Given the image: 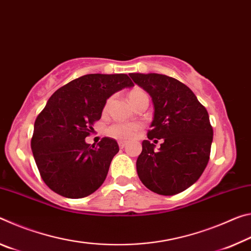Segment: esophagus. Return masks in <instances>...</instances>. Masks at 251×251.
<instances>
[{
  "label": "esophagus",
  "mask_w": 251,
  "mask_h": 251,
  "mask_svg": "<svg viewBox=\"0 0 251 251\" xmlns=\"http://www.w3.org/2000/svg\"><path fill=\"white\" fill-rule=\"evenodd\" d=\"M126 145H127V143L124 142V141H120V142H118V146H120V148H124Z\"/></svg>",
  "instance_id": "obj_1"
}]
</instances>
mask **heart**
I'll return each instance as SVG.
<instances>
[{"mask_svg":"<svg viewBox=\"0 0 251 251\" xmlns=\"http://www.w3.org/2000/svg\"><path fill=\"white\" fill-rule=\"evenodd\" d=\"M144 95H146V93L141 88H135V90L130 91L128 94L130 104L135 106ZM139 130H141V126L137 124H115L109 127L107 134L117 139H130L137 136Z\"/></svg>","mask_w":251,"mask_h":251,"instance_id":"obj_1","label":"heart"}]
</instances>
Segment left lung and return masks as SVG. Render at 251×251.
Listing matches in <instances>:
<instances>
[{
    "instance_id": "1",
    "label": "left lung",
    "mask_w": 251,
    "mask_h": 251,
    "mask_svg": "<svg viewBox=\"0 0 251 251\" xmlns=\"http://www.w3.org/2000/svg\"><path fill=\"white\" fill-rule=\"evenodd\" d=\"M129 76L151 95L155 108L148 139L136 161L139 179L164 196L184 192L198 180L209 160L214 130L207 109L176 78L156 73ZM158 139L163 143L155 151Z\"/></svg>"
}]
</instances>
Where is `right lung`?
Here are the masks:
<instances>
[{"instance_id": "1", "label": "right lung", "mask_w": 251, "mask_h": 251, "mask_svg": "<svg viewBox=\"0 0 251 251\" xmlns=\"http://www.w3.org/2000/svg\"><path fill=\"white\" fill-rule=\"evenodd\" d=\"M134 86L126 74H87L50 97L34 123L31 147L42 179L63 197L83 198L100 188L120 147L104 137L85 142L114 93Z\"/></svg>"}]
</instances>
